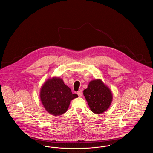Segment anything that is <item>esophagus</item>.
<instances>
[{
    "instance_id": "obj_1",
    "label": "esophagus",
    "mask_w": 153,
    "mask_h": 153,
    "mask_svg": "<svg viewBox=\"0 0 153 153\" xmlns=\"http://www.w3.org/2000/svg\"><path fill=\"white\" fill-rule=\"evenodd\" d=\"M77 95H78V96H79V97L82 96V92L81 90H80V91H79L77 92Z\"/></svg>"
}]
</instances>
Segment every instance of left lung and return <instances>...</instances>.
I'll return each mask as SVG.
<instances>
[{"label": "left lung", "instance_id": "obj_1", "mask_svg": "<svg viewBox=\"0 0 153 153\" xmlns=\"http://www.w3.org/2000/svg\"><path fill=\"white\" fill-rule=\"evenodd\" d=\"M83 92L90 109L95 114L106 111L112 101V92L100 79L91 81Z\"/></svg>", "mask_w": 153, "mask_h": 153}]
</instances>
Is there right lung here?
I'll return each instance as SVG.
<instances>
[{
	"instance_id": "add662e5",
	"label": "right lung",
	"mask_w": 153,
	"mask_h": 153,
	"mask_svg": "<svg viewBox=\"0 0 153 153\" xmlns=\"http://www.w3.org/2000/svg\"><path fill=\"white\" fill-rule=\"evenodd\" d=\"M76 97L78 95L72 94L71 88L66 85L63 80L57 77L47 80L40 91V99L44 108L54 116L66 112L71 101Z\"/></svg>"
}]
</instances>
